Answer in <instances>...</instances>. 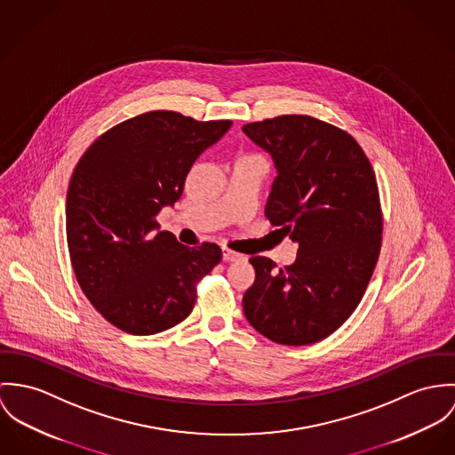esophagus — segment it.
I'll use <instances>...</instances> for the list:
<instances>
[{"label": "esophagus", "instance_id": "obj_1", "mask_svg": "<svg viewBox=\"0 0 455 455\" xmlns=\"http://www.w3.org/2000/svg\"><path fill=\"white\" fill-rule=\"evenodd\" d=\"M223 259H225V261H237V259H246V256L241 254V252H235L232 251V250L223 248Z\"/></svg>", "mask_w": 455, "mask_h": 455}]
</instances>
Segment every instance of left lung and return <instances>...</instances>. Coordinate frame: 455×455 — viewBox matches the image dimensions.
Returning a JSON list of instances; mask_svg holds the SVG:
<instances>
[{
    "label": "left lung",
    "mask_w": 455,
    "mask_h": 455,
    "mask_svg": "<svg viewBox=\"0 0 455 455\" xmlns=\"http://www.w3.org/2000/svg\"><path fill=\"white\" fill-rule=\"evenodd\" d=\"M243 132L277 171L265 216L299 244L281 270L270 258L250 259L256 279L243 299L246 319L283 346L319 342L355 310L379 259L375 172L351 134L307 115L252 122Z\"/></svg>",
    "instance_id": "8db88e82"
}]
</instances>
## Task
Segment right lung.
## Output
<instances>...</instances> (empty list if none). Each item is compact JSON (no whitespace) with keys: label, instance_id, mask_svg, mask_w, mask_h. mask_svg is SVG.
Here are the masks:
<instances>
[{"label":"right lung","instance_id":"1","mask_svg":"<svg viewBox=\"0 0 455 455\" xmlns=\"http://www.w3.org/2000/svg\"><path fill=\"white\" fill-rule=\"evenodd\" d=\"M230 120L150 111L100 136L75 167L66 237L76 281L106 321L153 335L187 319L197 283L221 259L216 244L187 248L155 216L181 197L197 156Z\"/></svg>","mask_w":455,"mask_h":455}]
</instances>
